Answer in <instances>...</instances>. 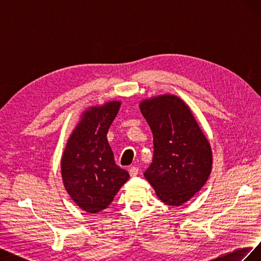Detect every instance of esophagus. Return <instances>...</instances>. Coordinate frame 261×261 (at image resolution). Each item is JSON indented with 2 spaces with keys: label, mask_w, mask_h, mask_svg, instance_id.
<instances>
[{
  "label": "esophagus",
  "mask_w": 261,
  "mask_h": 261,
  "mask_svg": "<svg viewBox=\"0 0 261 261\" xmlns=\"http://www.w3.org/2000/svg\"><path fill=\"white\" fill-rule=\"evenodd\" d=\"M128 172H129V175L132 176V177H134V176H136V175H138V168H135V167H132L129 170H128Z\"/></svg>",
  "instance_id": "obj_1"
}]
</instances>
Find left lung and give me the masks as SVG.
<instances>
[{
  "instance_id": "obj_1",
  "label": "left lung",
  "mask_w": 261,
  "mask_h": 261,
  "mask_svg": "<svg viewBox=\"0 0 261 261\" xmlns=\"http://www.w3.org/2000/svg\"><path fill=\"white\" fill-rule=\"evenodd\" d=\"M139 109L153 135V159L144 176L161 201L180 206L206 184L212 151L191 109L174 94L145 99Z\"/></svg>"
}]
</instances>
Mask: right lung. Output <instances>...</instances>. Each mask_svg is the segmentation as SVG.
Instances as JSON below:
<instances>
[{"label":"right lung","instance_id":"obj_1","mask_svg":"<svg viewBox=\"0 0 261 261\" xmlns=\"http://www.w3.org/2000/svg\"><path fill=\"white\" fill-rule=\"evenodd\" d=\"M121 101L90 107L70 134L61 160V174L67 194L89 213L106 209L127 181V171L115 164L107 134Z\"/></svg>","mask_w":261,"mask_h":261}]
</instances>
